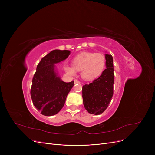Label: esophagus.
I'll list each match as a JSON object with an SVG mask.
<instances>
[{"label":"esophagus","instance_id":"esophagus-1","mask_svg":"<svg viewBox=\"0 0 155 155\" xmlns=\"http://www.w3.org/2000/svg\"><path fill=\"white\" fill-rule=\"evenodd\" d=\"M74 83H75V84H80V82H79V81H78V80H77V79H75V80H74Z\"/></svg>","mask_w":155,"mask_h":155}]
</instances>
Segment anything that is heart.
Returning a JSON list of instances; mask_svg holds the SVG:
<instances>
[{"label":"heart","instance_id":"1","mask_svg":"<svg viewBox=\"0 0 155 155\" xmlns=\"http://www.w3.org/2000/svg\"><path fill=\"white\" fill-rule=\"evenodd\" d=\"M105 65L106 60L104 54L85 51L73 57L72 64H65L64 70L71 75H75L77 71H80L82 78L85 80H92L102 74Z\"/></svg>","mask_w":155,"mask_h":155}]
</instances>
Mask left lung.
I'll use <instances>...</instances> for the list:
<instances>
[{"mask_svg":"<svg viewBox=\"0 0 155 155\" xmlns=\"http://www.w3.org/2000/svg\"><path fill=\"white\" fill-rule=\"evenodd\" d=\"M106 69L92 83L82 87V97L85 109L91 114L99 115L107 109L113 95L114 82L113 58L105 54Z\"/></svg>","mask_w":155,"mask_h":155,"instance_id":"obj_1","label":"left lung"}]
</instances>
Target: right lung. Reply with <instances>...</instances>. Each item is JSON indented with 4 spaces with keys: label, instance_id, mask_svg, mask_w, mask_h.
Here are the masks:
<instances>
[{
    "label": "right lung",
    "instance_id": "1",
    "mask_svg": "<svg viewBox=\"0 0 155 155\" xmlns=\"http://www.w3.org/2000/svg\"><path fill=\"white\" fill-rule=\"evenodd\" d=\"M69 50H54L41 59L32 78L31 97L35 107L45 116L58 113L64 106L74 82H64L57 71L55 64L66 60Z\"/></svg>",
    "mask_w": 155,
    "mask_h": 155
}]
</instances>
